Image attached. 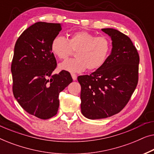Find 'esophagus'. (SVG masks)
Masks as SVG:
<instances>
[{
    "label": "esophagus",
    "instance_id": "esophagus-1",
    "mask_svg": "<svg viewBox=\"0 0 154 154\" xmlns=\"http://www.w3.org/2000/svg\"><path fill=\"white\" fill-rule=\"evenodd\" d=\"M71 77H72L73 81H75L77 79V75L75 73H71Z\"/></svg>",
    "mask_w": 154,
    "mask_h": 154
}]
</instances>
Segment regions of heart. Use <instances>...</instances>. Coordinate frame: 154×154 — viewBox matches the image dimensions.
<instances>
[{"instance_id": "b5f03b06", "label": "heart", "mask_w": 154, "mask_h": 154, "mask_svg": "<svg viewBox=\"0 0 154 154\" xmlns=\"http://www.w3.org/2000/svg\"><path fill=\"white\" fill-rule=\"evenodd\" d=\"M51 51L60 60H67L76 51L74 60L61 63L60 69L69 72L79 73L96 71L102 68L108 60L112 44L105 35H97L86 31H79L69 35L68 39L57 35L52 39Z\"/></svg>"}]
</instances>
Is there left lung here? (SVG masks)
Masks as SVG:
<instances>
[{"mask_svg": "<svg viewBox=\"0 0 154 154\" xmlns=\"http://www.w3.org/2000/svg\"><path fill=\"white\" fill-rule=\"evenodd\" d=\"M112 40V50L102 68L80 75L81 112L90 119L110 117L126 106L137 85L140 56L128 35L102 29Z\"/></svg>", "mask_w": 154, "mask_h": 154, "instance_id": "left-lung-1", "label": "left lung"}]
</instances>
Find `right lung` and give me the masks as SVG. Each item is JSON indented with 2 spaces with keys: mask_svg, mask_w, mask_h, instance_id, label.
Instances as JSON below:
<instances>
[{
  "mask_svg": "<svg viewBox=\"0 0 154 154\" xmlns=\"http://www.w3.org/2000/svg\"><path fill=\"white\" fill-rule=\"evenodd\" d=\"M62 29L60 23L36 22L24 31L14 45V97L27 113L43 120L57 113L59 94L73 81L68 71L53 73L57 64L51 43Z\"/></svg>",
  "mask_w": 154,
  "mask_h": 154,
  "instance_id": "obj_1",
  "label": "right lung"
}]
</instances>
